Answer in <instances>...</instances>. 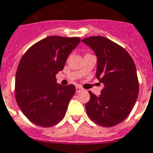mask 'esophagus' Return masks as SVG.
<instances>
[{
  "label": "esophagus",
  "mask_w": 153,
  "mask_h": 153,
  "mask_svg": "<svg viewBox=\"0 0 153 153\" xmlns=\"http://www.w3.org/2000/svg\"><path fill=\"white\" fill-rule=\"evenodd\" d=\"M82 90H83V89H82L81 87H79V86H78V87H76V92H77V93H79V92H80V91H82Z\"/></svg>",
  "instance_id": "obj_1"
}]
</instances>
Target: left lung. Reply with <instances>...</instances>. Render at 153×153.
<instances>
[{"label":"left lung","mask_w":153,"mask_h":153,"mask_svg":"<svg viewBox=\"0 0 153 153\" xmlns=\"http://www.w3.org/2000/svg\"><path fill=\"white\" fill-rule=\"evenodd\" d=\"M82 41L97 55V78L105 85L99 97L89 91L87 114L104 127L117 125L130 114L139 95L134 61L125 48L103 36H90Z\"/></svg>","instance_id":"1"}]
</instances>
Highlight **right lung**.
I'll return each instance as SVG.
<instances>
[{
  "label": "right lung",
  "mask_w": 153,
  "mask_h": 153,
  "mask_svg": "<svg viewBox=\"0 0 153 153\" xmlns=\"http://www.w3.org/2000/svg\"><path fill=\"white\" fill-rule=\"evenodd\" d=\"M79 42V37L48 36L30 46L22 56L15 77V99L34 124L51 127L65 117L75 87L57 84L56 74Z\"/></svg>",
  "instance_id": "obj_1"
}]
</instances>
